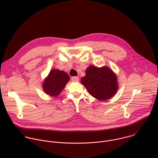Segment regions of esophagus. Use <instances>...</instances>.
Returning <instances> with one entry per match:
<instances>
[{"label":"esophagus","mask_w":158,"mask_h":158,"mask_svg":"<svg viewBox=\"0 0 158 158\" xmlns=\"http://www.w3.org/2000/svg\"><path fill=\"white\" fill-rule=\"evenodd\" d=\"M71 79H72V81H78L79 79V78L78 76H74V77H73L71 78Z\"/></svg>","instance_id":"34e87169"}]
</instances>
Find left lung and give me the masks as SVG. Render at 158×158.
Listing matches in <instances>:
<instances>
[{
    "label": "left lung",
    "mask_w": 158,
    "mask_h": 158,
    "mask_svg": "<svg viewBox=\"0 0 158 158\" xmlns=\"http://www.w3.org/2000/svg\"><path fill=\"white\" fill-rule=\"evenodd\" d=\"M81 82L90 94L100 101L111 98L118 89L116 75L106 66H89L85 70V76L81 78Z\"/></svg>",
    "instance_id": "obj_1"
}]
</instances>
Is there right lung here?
I'll return each mask as SVG.
<instances>
[{
  "label": "right lung",
  "instance_id": "add662e5",
  "mask_svg": "<svg viewBox=\"0 0 158 158\" xmlns=\"http://www.w3.org/2000/svg\"><path fill=\"white\" fill-rule=\"evenodd\" d=\"M70 77L66 73L59 69H52L45 79L42 87L47 94L56 97L60 94Z\"/></svg>",
  "mask_w": 158,
  "mask_h": 158
}]
</instances>
